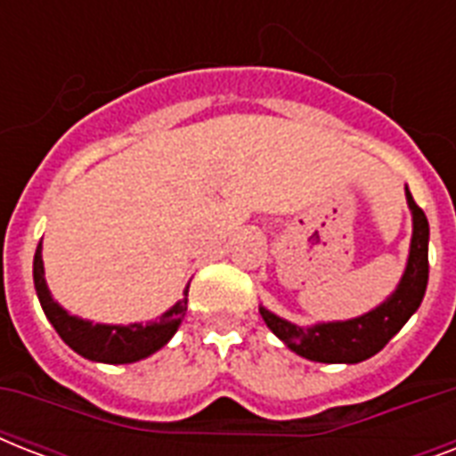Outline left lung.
<instances>
[{"mask_svg": "<svg viewBox=\"0 0 456 456\" xmlns=\"http://www.w3.org/2000/svg\"><path fill=\"white\" fill-rule=\"evenodd\" d=\"M407 206L411 210V243L407 267L400 284L379 307L369 310L367 314L346 322H324L314 326H298L277 317L267 307H260L265 324L279 340H284L296 354L312 362L324 364H357L362 360L374 357L379 350L386 347L407 319L419 310L424 300L426 284H428V220L424 210L414 203L410 189Z\"/></svg>", "mask_w": 456, "mask_h": 456, "instance_id": "8db88e82", "label": "left lung"}]
</instances>
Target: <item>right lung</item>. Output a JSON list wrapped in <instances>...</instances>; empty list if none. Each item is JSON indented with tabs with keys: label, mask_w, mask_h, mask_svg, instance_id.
I'll return each mask as SVG.
<instances>
[{
	"label": "right lung",
	"mask_w": 456,
	"mask_h": 456,
	"mask_svg": "<svg viewBox=\"0 0 456 456\" xmlns=\"http://www.w3.org/2000/svg\"><path fill=\"white\" fill-rule=\"evenodd\" d=\"M32 279H35V291H37L39 305L45 310L46 319L52 322L63 343L73 347L75 353L87 357L92 362H106V364H130L153 354L156 350L175 336L182 324L186 312V296L189 286L184 289V298L177 300L170 310L163 312L156 322L146 324H94L87 319L68 314L46 289L45 263H42V241L35 250V263H32Z\"/></svg>",
	"instance_id": "1"
}]
</instances>
